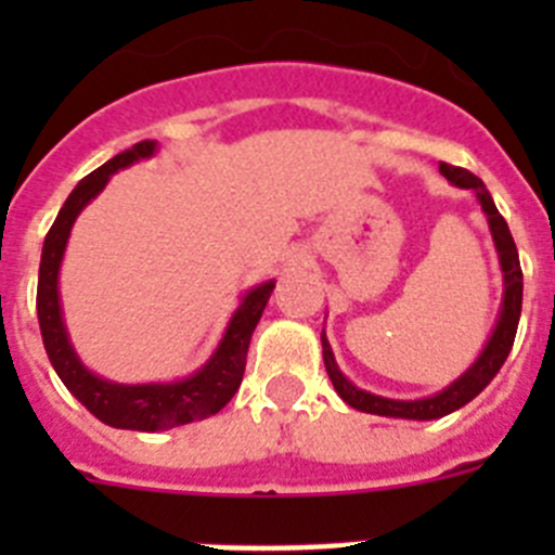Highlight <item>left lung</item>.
Here are the masks:
<instances>
[{
  "label": "left lung",
  "mask_w": 555,
  "mask_h": 555,
  "mask_svg": "<svg viewBox=\"0 0 555 555\" xmlns=\"http://www.w3.org/2000/svg\"><path fill=\"white\" fill-rule=\"evenodd\" d=\"M444 178L455 185V189H469L478 197L480 210L487 214L489 230H492V242L498 249L500 258V272H503V302H500L498 322H494V331L489 336V341L483 345L480 356L475 358L473 366H469L464 375H459L450 386H444L442 391H436L430 397H420V400H391V397L372 395L366 389H358L352 380H347L345 372L338 370L336 358H333L331 341H327L325 331H322V358H325V370L331 377L333 389L338 391V397L345 400L347 405L358 411H366V414L377 416H395V420H439V416H448L453 411H459L461 405H467L473 397H478L480 391L492 384V377L498 375L500 366L506 364L508 352H512L514 336H517L519 325V311H522V269H519V255L517 244L512 238V230H508L506 219L500 217L498 208H494L492 194L487 191L483 180H478L473 171L459 169V166H439Z\"/></svg>",
  "instance_id": "1"
}]
</instances>
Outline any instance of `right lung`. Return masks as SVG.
Instances as JSON below:
<instances>
[{"label": "right lung", "mask_w": 555, "mask_h": 555, "mask_svg": "<svg viewBox=\"0 0 555 555\" xmlns=\"http://www.w3.org/2000/svg\"><path fill=\"white\" fill-rule=\"evenodd\" d=\"M158 152V141H139L130 150L119 152L116 158L102 164L75 185L57 214L55 224L49 228L41 249V269H38V325H41L43 347L55 366L57 377L63 380L72 395L86 405L96 420H102L111 428L125 430H169L178 425H189L194 420L217 414L230 403V397L238 391L247 366L249 338L255 325L261 320L263 308L269 302L274 281L249 288L242 297L238 308L230 317L224 336L214 356L199 366L194 375L171 384H116L105 380L96 372L88 370L75 352V345L68 338L66 322H63L61 288H57V274H61L63 253H66L68 235L75 228L80 210L107 185L111 175L127 169L135 160L152 158Z\"/></svg>", "instance_id": "1"}]
</instances>
